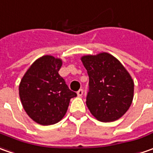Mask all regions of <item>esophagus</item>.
Listing matches in <instances>:
<instances>
[{"instance_id": "34e87169", "label": "esophagus", "mask_w": 153, "mask_h": 153, "mask_svg": "<svg viewBox=\"0 0 153 153\" xmlns=\"http://www.w3.org/2000/svg\"><path fill=\"white\" fill-rule=\"evenodd\" d=\"M77 94H78V96H82V94H83V90L80 89V90H79L77 91Z\"/></svg>"}]
</instances>
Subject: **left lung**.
<instances>
[{
	"mask_svg": "<svg viewBox=\"0 0 153 153\" xmlns=\"http://www.w3.org/2000/svg\"><path fill=\"white\" fill-rule=\"evenodd\" d=\"M81 61L90 79L86 105L90 113L103 122L120 119L133 100L134 82L130 74L108 53L83 56Z\"/></svg>",
	"mask_w": 153,
	"mask_h": 153,
	"instance_id": "left-lung-1",
	"label": "left lung"
}]
</instances>
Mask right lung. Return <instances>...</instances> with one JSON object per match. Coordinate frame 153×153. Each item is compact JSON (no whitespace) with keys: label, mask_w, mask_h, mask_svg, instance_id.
<instances>
[{"label":"right lung","mask_w":153,"mask_h":153,"mask_svg":"<svg viewBox=\"0 0 153 153\" xmlns=\"http://www.w3.org/2000/svg\"><path fill=\"white\" fill-rule=\"evenodd\" d=\"M62 63L60 59L44 55L30 66L19 85V96L25 111L42 126L62 120L70 99L77 96L59 74Z\"/></svg>","instance_id":"add662e5"}]
</instances>
